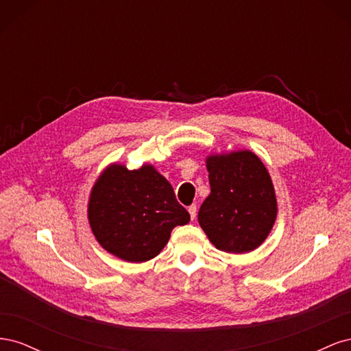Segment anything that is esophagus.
Wrapping results in <instances>:
<instances>
[{
  "label": "esophagus",
  "mask_w": 351,
  "mask_h": 351,
  "mask_svg": "<svg viewBox=\"0 0 351 351\" xmlns=\"http://www.w3.org/2000/svg\"><path fill=\"white\" fill-rule=\"evenodd\" d=\"M187 209H189V214H190V218H192V219H195V218H196V209H197V208H196V205H190V206H189Z\"/></svg>",
  "instance_id": "34e87169"
}]
</instances>
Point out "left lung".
I'll list each match as a JSON object with an SVG mask.
<instances>
[{"instance_id":"1","label":"left lung","mask_w":351,"mask_h":351,"mask_svg":"<svg viewBox=\"0 0 351 351\" xmlns=\"http://www.w3.org/2000/svg\"><path fill=\"white\" fill-rule=\"evenodd\" d=\"M210 195L199 209V224L214 246L227 253H247L268 237L277 218L272 180L250 151L206 159Z\"/></svg>"}]
</instances>
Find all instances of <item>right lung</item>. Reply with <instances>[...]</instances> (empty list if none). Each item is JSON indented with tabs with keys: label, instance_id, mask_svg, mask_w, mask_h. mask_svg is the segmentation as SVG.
Returning <instances> with one entry per match:
<instances>
[{
	"label": "right lung",
	"instance_id": "right-lung-1",
	"mask_svg": "<svg viewBox=\"0 0 351 351\" xmlns=\"http://www.w3.org/2000/svg\"><path fill=\"white\" fill-rule=\"evenodd\" d=\"M89 224L101 246L127 262H146L164 249L177 226L190 221L173 186L152 165L112 164L95 183Z\"/></svg>",
	"mask_w": 351,
	"mask_h": 351
}]
</instances>
